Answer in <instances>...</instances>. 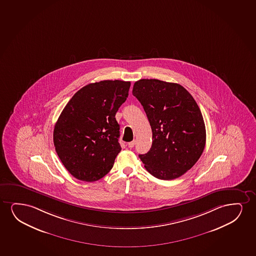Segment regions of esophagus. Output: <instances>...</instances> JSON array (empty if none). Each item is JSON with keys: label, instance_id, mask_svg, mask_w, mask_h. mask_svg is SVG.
Wrapping results in <instances>:
<instances>
[{"label": "esophagus", "instance_id": "1", "mask_svg": "<svg viewBox=\"0 0 256 256\" xmlns=\"http://www.w3.org/2000/svg\"><path fill=\"white\" fill-rule=\"evenodd\" d=\"M134 144H136V140H133V142H131L128 143V148H134Z\"/></svg>", "mask_w": 256, "mask_h": 256}]
</instances>
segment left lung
<instances>
[{"mask_svg":"<svg viewBox=\"0 0 256 256\" xmlns=\"http://www.w3.org/2000/svg\"><path fill=\"white\" fill-rule=\"evenodd\" d=\"M153 133L150 151L139 154L152 176L176 179L190 170L202 154L206 128L202 114L190 92L180 84L142 79L134 84Z\"/></svg>","mask_w":256,"mask_h":256,"instance_id":"8db88e82","label":"left lung"}]
</instances>
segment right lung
Returning a JSON list of instances; mask_svg holds the SVG:
<instances>
[{
  "instance_id": "right-lung-1",
  "label": "right lung",
  "mask_w": 256,
  "mask_h": 256,
  "mask_svg": "<svg viewBox=\"0 0 256 256\" xmlns=\"http://www.w3.org/2000/svg\"><path fill=\"white\" fill-rule=\"evenodd\" d=\"M130 82L102 80L83 86L68 102L54 128V145L66 170L92 182L113 168L122 150L116 114Z\"/></svg>"
}]
</instances>
